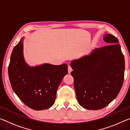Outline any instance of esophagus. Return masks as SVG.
<instances>
[{
  "label": "esophagus",
  "mask_w": 130,
  "mask_h": 130,
  "mask_svg": "<svg viewBox=\"0 0 130 130\" xmlns=\"http://www.w3.org/2000/svg\"><path fill=\"white\" fill-rule=\"evenodd\" d=\"M68 73L70 74V73H71V72L72 71V68L71 67H70V65L68 66Z\"/></svg>",
  "instance_id": "obj_1"
}]
</instances>
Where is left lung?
Here are the masks:
<instances>
[{
  "mask_svg": "<svg viewBox=\"0 0 130 130\" xmlns=\"http://www.w3.org/2000/svg\"><path fill=\"white\" fill-rule=\"evenodd\" d=\"M107 46L72 61L77 99L85 109L103 108L115 99L122 88L125 70L124 57L119 40L105 34Z\"/></svg>",
  "mask_w": 130,
  "mask_h": 130,
  "instance_id": "left-lung-1",
  "label": "left lung"
}]
</instances>
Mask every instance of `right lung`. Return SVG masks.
<instances>
[{
	"label": "right lung",
	"instance_id": "obj_1",
	"mask_svg": "<svg viewBox=\"0 0 130 130\" xmlns=\"http://www.w3.org/2000/svg\"><path fill=\"white\" fill-rule=\"evenodd\" d=\"M23 39L14 47L8 66V76L13 91L23 103L32 109L49 108L55 102L57 90L66 74L68 65L44 63L30 67L23 56Z\"/></svg>",
	"mask_w": 130,
	"mask_h": 130
}]
</instances>
